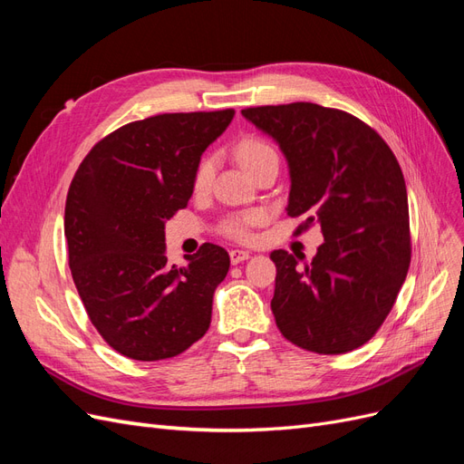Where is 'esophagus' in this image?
Returning a JSON list of instances; mask_svg holds the SVG:
<instances>
[{"label":"esophagus","instance_id":"1","mask_svg":"<svg viewBox=\"0 0 464 464\" xmlns=\"http://www.w3.org/2000/svg\"><path fill=\"white\" fill-rule=\"evenodd\" d=\"M246 259H249V251H244V249H232L230 251L232 265H237V263H242Z\"/></svg>","mask_w":464,"mask_h":464}]
</instances>
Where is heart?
Listing matches in <instances>:
<instances>
[{"label":"heart","instance_id":"heart-1","mask_svg":"<svg viewBox=\"0 0 464 464\" xmlns=\"http://www.w3.org/2000/svg\"><path fill=\"white\" fill-rule=\"evenodd\" d=\"M236 154H237V160L242 162V166L246 168L247 172H254L256 168L259 164H263L265 160L278 159L276 150L269 143H266L265 139L256 137V135L242 137L236 145ZM213 172H215V159L213 157L201 159L198 168H195V172H193V189L195 191L207 189L208 184H210V179H213ZM261 220H263L261 213L230 215L218 224V232L222 236L230 237V240L247 242L251 237V230H254V227H257Z\"/></svg>","mask_w":464,"mask_h":464}]
</instances>
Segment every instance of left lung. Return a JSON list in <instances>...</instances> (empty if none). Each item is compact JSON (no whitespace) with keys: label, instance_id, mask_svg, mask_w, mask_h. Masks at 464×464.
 I'll list each match as a JSON object with an SVG mask.
<instances>
[{"label":"left lung","instance_id":"left-lung-1","mask_svg":"<svg viewBox=\"0 0 464 464\" xmlns=\"http://www.w3.org/2000/svg\"><path fill=\"white\" fill-rule=\"evenodd\" d=\"M246 120L269 133L290 168L288 215L296 234L325 237L304 269L275 249L276 327L292 344L344 354L383 325L411 266L409 198L382 135L348 111L314 102L256 106Z\"/></svg>","mask_w":464,"mask_h":464}]
</instances>
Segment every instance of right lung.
Here are the masks:
<instances>
[{"label":"right lung","mask_w":464,"mask_h":464,"mask_svg":"<svg viewBox=\"0 0 464 464\" xmlns=\"http://www.w3.org/2000/svg\"><path fill=\"white\" fill-rule=\"evenodd\" d=\"M234 110L178 111L121 125L77 168L65 201L69 269L102 339L139 362L174 358L210 325L227 249L203 244L168 266L164 222L188 207L201 154Z\"/></svg>","instance_id":"right-lung-1"}]
</instances>
